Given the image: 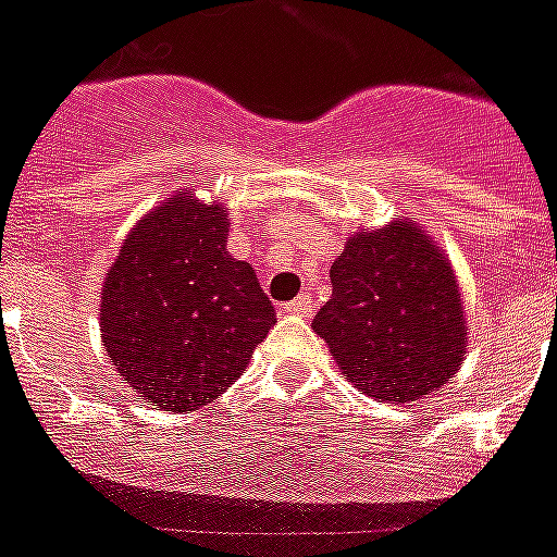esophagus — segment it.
I'll list each match as a JSON object with an SVG mask.
<instances>
[{
  "label": "esophagus",
  "instance_id": "obj_1",
  "mask_svg": "<svg viewBox=\"0 0 557 557\" xmlns=\"http://www.w3.org/2000/svg\"><path fill=\"white\" fill-rule=\"evenodd\" d=\"M287 312H289V315H310V312H312V296L301 293L298 298H293V301L287 305Z\"/></svg>",
  "mask_w": 557,
  "mask_h": 557
}]
</instances>
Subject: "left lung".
I'll return each instance as SVG.
<instances>
[{"instance_id":"left-lung-1","label":"left lung","mask_w":557,"mask_h":557,"mask_svg":"<svg viewBox=\"0 0 557 557\" xmlns=\"http://www.w3.org/2000/svg\"><path fill=\"white\" fill-rule=\"evenodd\" d=\"M333 296L312 319L338 370L381 401L444 387L467 347L461 293L435 242L412 222L347 238L330 268Z\"/></svg>"}]
</instances>
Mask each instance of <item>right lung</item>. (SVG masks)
<instances>
[{"instance_id":"obj_1","label":"right lung","mask_w":557,"mask_h":557,"mask_svg":"<svg viewBox=\"0 0 557 557\" xmlns=\"http://www.w3.org/2000/svg\"><path fill=\"white\" fill-rule=\"evenodd\" d=\"M227 227L222 205L176 193L133 224L104 278V350L122 384L168 412L222 395L275 324L252 268L227 252Z\"/></svg>"}]
</instances>
